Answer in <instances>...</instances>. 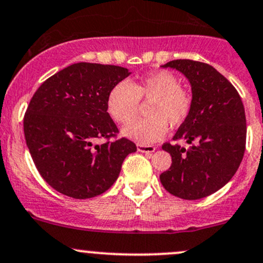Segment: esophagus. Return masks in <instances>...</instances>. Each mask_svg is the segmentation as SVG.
Here are the masks:
<instances>
[{"label": "esophagus", "mask_w": 263, "mask_h": 263, "mask_svg": "<svg viewBox=\"0 0 263 263\" xmlns=\"http://www.w3.org/2000/svg\"><path fill=\"white\" fill-rule=\"evenodd\" d=\"M137 149L139 152H142V153H153L154 151H156V148L153 147V145H144V144H138Z\"/></svg>", "instance_id": "esophagus-1"}]
</instances>
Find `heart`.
I'll return each instance as SVG.
<instances>
[{
	"label": "heart",
	"mask_w": 263,
	"mask_h": 263,
	"mask_svg": "<svg viewBox=\"0 0 263 263\" xmlns=\"http://www.w3.org/2000/svg\"><path fill=\"white\" fill-rule=\"evenodd\" d=\"M149 102L147 119L135 122L123 129V134L140 144L162 139L167 126H180L189 118L191 95L180 87V80L168 71H158L137 82H119L106 99L107 112L119 124H128L136 117L139 101Z\"/></svg>",
	"instance_id": "b5f03b06"
}]
</instances>
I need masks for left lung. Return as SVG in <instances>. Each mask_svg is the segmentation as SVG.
<instances>
[{
    "instance_id": "obj_1",
    "label": "left lung",
    "mask_w": 263,
    "mask_h": 263,
    "mask_svg": "<svg viewBox=\"0 0 263 263\" xmlns=\"http://www.w3.org/2000/svg\"><path fill=\"white\" fill-rule=\"evenodd\" d=\"M162 67L177 69L187 78L192 106L173 137L186 139L190 148L162 145L171 154L172 164L159 180L180 199H202L227 185L242 162L247 135L245 106L234 86L209 64L176 59Z\"/></svg>"
}]
</instances>
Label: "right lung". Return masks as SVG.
Returning <instances> with one entry per match:
<instances>
[{
	"label": "right lung",
	"instance_id": "right-lung-1",
	"mask_svg": "<svg viewBox=\"0 0 263 263\" xmlns=\"http://www.w3.org/2000/svg\"><path fill=\"white\" fill-rule=\"evenodd\" d=\"M130 74L119 66L74 63L48 78L24 116L26 145L35 167L54 190L90 199L109 190L137 145L119 130L106 107L107 95ZM105 137L104 145L94 140Z\"/></svg>",
	"mask_w": 263,
	"mask_h": 263
}]
</instances>
